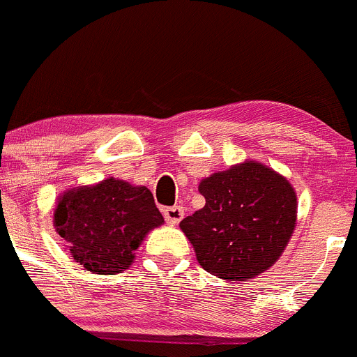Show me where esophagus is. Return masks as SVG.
<instances>
[{"label":"esophagus","mask_w":357,"mask_h":357,"mask_svg":"<svg viewBox=\"0 0 357 357\" xmlns=\"http://www.w3.org/2000/svg\"><path fill=\"white\" fill-rule=\"evenodd\" d=\"M183 216H185V209H183L181 206H171V208L163 209V218H165V222L171 225L179 224Z\"/></svg>","instance_id":"esophagus-1"}]
</instances>
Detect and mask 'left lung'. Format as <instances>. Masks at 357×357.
I'll return each instance as SVG.
<instances>
[{"label": "left lung", "instance_id": "8db88e82", "mask_svg": "<svg viewBox=\"0 0 357 357\" xmlns=\"http://www.w3.org/2000/svg\"><path fill=\"white\" fill-rule=\"evenodd\" d=\"M199 192L206 206L179 224L199 264L241 282L271 268L294 231L291 183L262 163L245 162L206 178Z\"/></svg>", "mask_w": 357, "mask_h": 357}]
</instances>
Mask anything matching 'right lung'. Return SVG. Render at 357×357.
I'll return each instance as SVG.
<instances>
[{"label":"right lung","mask_w":357,"mask_h":357,"mask_svg":"<svg viewBox=\"0 0 357 357\" xmlns=\"http://www.w3.org/2000/svg\"><path fill=\"white\" fill-rule=\"evenodd\" d=\"M162 222V213L146 186L114 178L70 190L59 199L54 213L56 231L68 243L72 257L98 275L128 268L144 236Z\"/></svg>","instance_id":"right-lung-1"}]
</instances>
